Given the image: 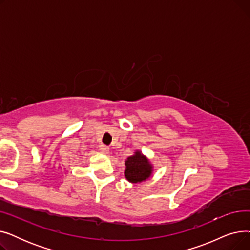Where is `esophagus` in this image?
I'll list each match as a JSON object with an SVG mask.
<instances>
[{
    "mask_svg": "<svg viewBox=\"0 0 250 250\" xmlns=\"http://www.w3.org/2000/svg\"><path fill=\"white\" fill-rule=\"evenodd\" d=\"M99 151L102 153V154H108L109 153V148L107 146L103 145V144H101V145L99 146Z\"/></svg>",
    "mask_w": 250,
    "mask_h": 250,
    "instance_id": "esophagus-1",
    "label": "esophagus"
}]
</instances>
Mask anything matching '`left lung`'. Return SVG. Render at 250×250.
<instances>
[{
  "label": "left lung",
  "instance_id": "obj_1",
  "mask_svg": "<svg viewBox=\"0 0 250 250\" xmlns=\"http://www.w3.org/2000/svg\"><path fill=\"white\" fill-rule=\"evenodd\" d=\"M125 176L127 181L132 183H140L147 180L153 173V165L147 157L141 151H136L134 155L126 158Z\"/></svg>",
  "mask_w": 250,
  "mask_h": 250
}]
</instances>
